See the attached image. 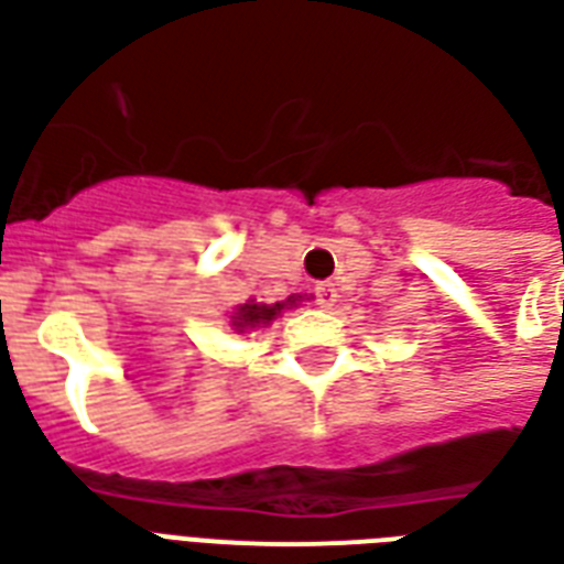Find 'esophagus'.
I'll return each mask as SVG.
<instances>
[{"label":"esophagus","instance_id":"1","mask_svg":"<svg viewBox=\"0 0 564 564\" xmlns=\"http://www.w3.org/2000/svg\"><path fill=\"white\" fill-rule=\"evenodd\" d=\"M335 302H337L335 286H332V283H319V286H316V304H319V307H335Z\"/></svg>","mask_w":564,"mask_h":564}]
</instances>
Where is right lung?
I'll return each mask as SVG.
<instances>
[{
  "instance_id": "right-lung-1",
  "label": "right lung",
  "mask_w": 564,
  "mask_h": 564,
  "mask_svg": "<svg viewBox=\"0 0 564 564\" xmlns=\"http://www.w3.org/2000/svg\"><path fill=\"white\" fill-rule=\"evenodd\" d=\"M286 307V304H260V302H248V304H239L236 311H232V316H229V325L239 332V335H245V332H250V328H260V325H269L274 316H281V311Z\"/></svg>"
}]
</instances>
